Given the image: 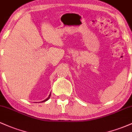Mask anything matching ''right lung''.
<instances>
[{
  "label": "right lung",
  "instance_id": "1",
  "mask_svg": "<svg viewBox=\"0 0 132 132\" xmlns=\"http://www.w3.org/2000/svg\"><path fill=\"white\" fill-rule=\"evenodd\" d=\"M50 96H51V94H50V95H49V96H48V97L47 98V99H46L45 100H44V101H42V102H45V101H48V100L50 99Z\"/></svg>",
  "mask_w": 132,
  "mask_h": 132
}]
</instances>
